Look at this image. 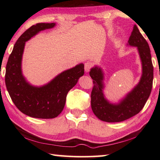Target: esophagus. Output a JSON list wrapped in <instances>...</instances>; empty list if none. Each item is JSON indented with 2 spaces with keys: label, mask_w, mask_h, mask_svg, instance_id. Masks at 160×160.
Segmentation results:
<instances>
[{
  "label": "esophagus",
  "mask_w": 160,
  "mask_h": 160,
  "mask_svg": "<svg viewBox=\"0 0 160 160\" xmlns=\"http://www.w3.org/2000/svg\"><path fill=\"white\" fill-rule=\"evenodd\" d=\"M92 64L90 62H87L85 63V66H84V70H85L86 72H88L90 70V68H92Z\"/></svg>",
  "instance_id": "34e87169"
}]
</instances>
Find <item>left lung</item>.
Listing matches in <instances>:
<instances>
[{"label": "left lung", "mask_w": 160, "mask_h": 160, "mask_svg": "<svg viewBox=\"0 0 160 160\" xmlns=\"http://www.w3.org/2000/svg\"><path fill=\"white\" fill-rule=\"evenodd\" d=\"M128 45L137 48L142 74L138 83L118 102L113 103L105 97L104 74L102 68L95 65L90 69L89 74L94 84L91 92V108L95 115L102 121L121 122L135 116L143 108L151 92L153 81L151 54L148 44L136 25Z\"/></svg>", "instance_id": "8db88e82"}]
</instances>
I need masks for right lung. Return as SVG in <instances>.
<instances>
[{
  "label": "right lung",
  "instance_id": "obj_1",
  "mask_svg": "<svg viewBox=\"0 0 160 160\" xmlns=\"http://www.w3.org/2000/svg\"><path fill=\"white\" fill-rule=\"evenodd\" d=\"M56 23H40L24 32L15 43L6 65L5 85L18 109L36 118H54L62 112L69 90L84 74L83 63L66 70L43 86H35L22 73V57L27 41L42 31L53 28Z\"/></svg>",
  "mask_w": 160,
  "mask_h": 160
}]
</instances>
